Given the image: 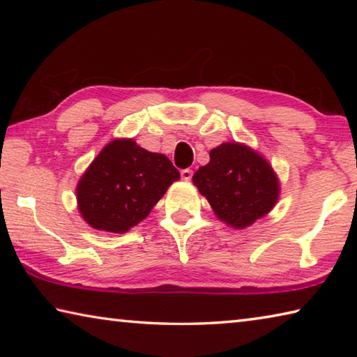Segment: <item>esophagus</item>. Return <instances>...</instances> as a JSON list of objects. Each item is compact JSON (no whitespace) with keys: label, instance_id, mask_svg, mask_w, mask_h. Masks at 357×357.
I'll list each match as a JSON object with an SVG mask.
<instances>
[{"label":"esophagus","instance_id":"1","mask_svg":"<svg viewBox=\"0 0 357 357\" xmlns=\"http://www.w3.org/2000/svg\"><path fill=\"white\" fill-rule=\"evenodd\" d=\"M192 174H193V172L190 170V168H184V170L181 172V178H183L184 181H190Z\"/></svg>","mask_w":357,"mask_h":357}]
</instances>
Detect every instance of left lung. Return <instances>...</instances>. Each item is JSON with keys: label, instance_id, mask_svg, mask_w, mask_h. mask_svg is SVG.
I'll return each mask as SVG.
<instances>
[{"label": "left lung", "instance_id": "8db88e82", "mask_svg": "<svg viewBox=\"0 0 357 357\" xmlns=\"http://www.w3.org/2000/svg\"><path fill=\"white\" fill-rule=\"evenodd\" d=\"M209 157L192 179L220 220L244 228L274 208L279 181L261 155L244 144L222 143Z\"/></svg>", "mask_w": 357, "mask_h": 357}]
</instances>
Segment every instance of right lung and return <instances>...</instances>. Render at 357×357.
<instances>
[{
	"instance_id": "1",
	"label": "right lung",
	"mask_w": 357,
	"mask_h": 357,
	"mask_svg": "<svg viewBox=\"0 0 357 357\" xmlns=\"http://www.w3.org/2000/svg\"><path fill=\"white\" fill-rule=\"evenodd\" d=\"M179 172L164 154L134 140H113L100 151L77 187L78 209L96 229L123 234L146 217Z\"/></svg>"
}]
</instances>
